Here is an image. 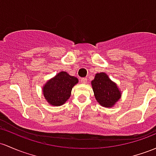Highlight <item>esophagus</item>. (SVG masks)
I'll list each match as a JSON object with an SVG mask.
<instances>
[{
	"instance_id": "1",
	"label": "esophagus",
	"mask_w": 156,
	"mask_h": 156,
	"mask_svg": "<svg viewBox=\"0 0 156 156\" xmlns=\"http://www.w3.org/2000/svg\"><path fill=\"white\" fill-rule=\"evenodd\" d=\"M87 81H88V79L85 78V77H83V78L80 79V82H81L82 83H86Z\"/></svg>"
}]
</instances>
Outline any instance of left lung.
<instances>
[{"mask_svg": "<svg viewBox=\"0 0 156 156\" xmlns=\"http://www.w3.org/2000/svg\"><path fill=\"white\" fill-rule=\"evenodd\" d=\"M91 85L95 98L103 106H113L120 98V92L116 84L105 73H97Z\"/></svg>", "mask_w": 156, "mask_h": 156, "instance_id": "obj_1", "label": "left lung"}]
</instances>
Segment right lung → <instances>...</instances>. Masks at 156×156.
Here are the masks:
<instances>
[{
  "instance_id": "add662e5",
  "label": "right lung",
  "mask_w": 156,
  "mask_h": 156,
  "mask_svg": "<svg viewBox=\"0 0 156 156\" xmlns=\"http://www.w3.org/2000/svg\"><path fill=\"white\" fill-rule=\"evenodd\" d=\"M77 83V78L62 71L46 83L43 88V94L50 104L58 106L68 100L72 88Z\"/></svg>"
}]
</instances>
